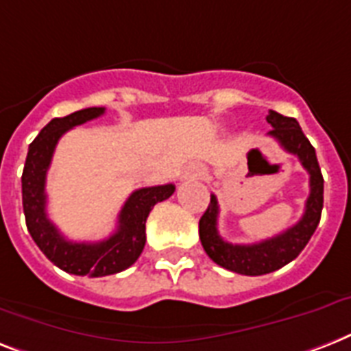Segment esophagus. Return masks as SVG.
<instances>
[{
	"label": "esophagus",
	"mask_w": 351,
	"mask_h": 351,
	"mask_svg": "<svg viewBox=\"0 0 351 351\" xmlns=\"http://www.w3.org/2000/svg\"><path fill=\"white\" fill-rule=\"evenodd\" d=\"M187 175H189V176H202V175H204V169H202V167H198V166H195V167H191Z\"/></svg>",
	"instance_id": "obj_1"
}]
</instances>
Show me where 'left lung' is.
I'll use <instances>...</instances> for the list:
<instances>
[{
    "label": "left lung",
    "instance_id": "obj_1",
    "mask_svg": "<svg viewBox=\"0 0 351 351\" xmlns=\"http://www.w3.org/2000/svg\"><path fill=\"white\" fill-rule=\"evenodd\" d=\"M267 122L272 126L269 135L274 136L285 151L298 156L301 166L308 171L310 195L304 204L303 218L298 223L274 238L249 245L229 243L218 234L220 207H218L216 196L210 195L209 207L200 218V225H198L204 250L216 265L243 276L269 274L298 258L299 252L306 247L308 240L317 229L321 210H323V175H321L314 146L304 136L299 122L292 117H285L272 110L267 115Z\"/></svg>",
    "mask_w": 351,
    "mask_h": 351
}]
</instances>
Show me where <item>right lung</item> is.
<instances>
[{
  "label": "right lung",
  "mask_w": 351,
  "mask_h": 351,
  "mask_svg": "<svg viewBox=\"0 0 351 351\" xmlns=\"http://www.w3.org/2000/svg\"><path fill=\"white\" fill-rule=\"evenodd\" d=\"M104 108H86L61 119H52L28 146L23 167V210L27 229L41 252L56 267L75 276L102 278L117 274L135 263L146 245V220L158 202L175 193V185H155L133 191L119 213V225L110 238L95 243L70 241L57 230L47 216V173L57 142L68 130L93 121Z\"/></svg>",
  "instance_id": "1"
}]
</instances>
